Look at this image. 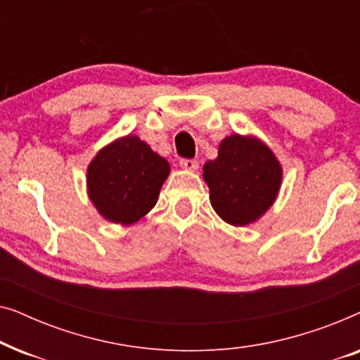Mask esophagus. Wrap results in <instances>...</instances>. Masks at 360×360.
I'll return each instance as SVG.
<instances>
[{
	"instance_id": "34e87169",
	"label": "esophagus",
	"mask_w": 360,
	"mask_h": 360,
	"mask_svg": "<svg viewBox=\"0 0 360 360\" xmlns=\"http://www.w3.org/2000/svg\"><path fill=\"white\" fill-rule=\"evenodd\" d=\"M180 167H181V169L188 170V172H195V170H198V162L193 160V159H181Z\"/></svg>"
}]
</instances>
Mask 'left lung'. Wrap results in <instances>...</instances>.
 <instances>
[{"mask_svg": "<svg viewBox=\"0 0 360 360\" xmlns=\"http://www.w3.org/2000/svg\"><path fill=\"white\" fill-rule=\"evenodd\" d=\"M203 179L219 218L245 226L274 205L282 185V167L257 137L231 134L221 141L218 157L205 164Z\"/></svg>", "mask_w": 360, "mask_h": 360, "instance_id": "8db88e82", "label": "left lung"}]
</instances>
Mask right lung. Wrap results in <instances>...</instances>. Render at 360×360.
<instances>
[{"label": "right lung", "instance_id": "obj_1", "mask_svg": "<svg viewBox=\"0 0 360 360\" xmlns=\"http://www.w3.org/2000/svg\"><path fill=\"white\" fill-rule=\"evenodd\" d=\"M169 174V162L129 134L103 147L88 165V196L103 218L127 226L154 208Z\"/></svg>", "mask_w": 360, "mask_h": 360}]
</instances>
